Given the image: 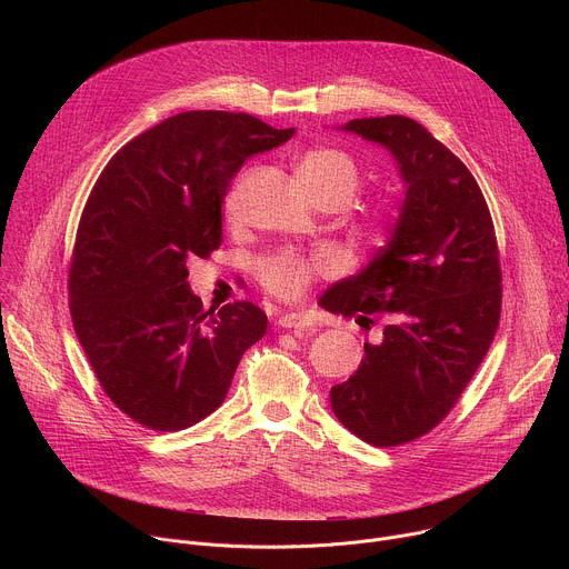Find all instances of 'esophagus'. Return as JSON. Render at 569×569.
Here are the masks:
<instances>
[{"mask_svg": "<svg viewBox=\"0 0 569 569\" xmlns=\"http://www.w3.org/2000/svg\"><path fill=\"white\" fill-rule=\"evenodd\" d=\"M279 327L288 331H310L315 327V321L303 312H286L279 317Z\"/></svg>", "mask_w": 569, "mask_h": 569, "instance_id": "34e87169", "label": "esophagus"}]
</instances>
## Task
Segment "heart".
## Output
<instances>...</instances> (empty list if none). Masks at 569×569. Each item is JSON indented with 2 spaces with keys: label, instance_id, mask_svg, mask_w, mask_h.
<instances>
[{
  "label": "heart",
  "instance_id": "b5f03b06",
  "mask_svg": "<svg viewBox=\"0 0 569 569\" xmlns=\"http://www.w3.org/2000/svg\"><path fill=\"white\" fill-rule=\"evenodd\" d=\"M297 176L312 202L338 198L349 204L362 184L356 159L338 148L308 152L301 159ZM329 266L327 259H306L295 252H279L259 261V279L268 292L281 299H295L310 286L315 274L327 272Z\"/></svg>",
  "mask_w": 569,
  "mask_h": 569
}]
</instances>
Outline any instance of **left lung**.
<instances>
[{"label":"left lung","instance_id":"1","mask_svg":"<svg viewBox=\"0 0 569 569\" xmlns=\"http://www.w3.org/2000/svg\"><path fill=\"white\" fill-rule=\"evenodd\" d=\"M342 130L385 146L405 184L387 246L319 299L360 327L382 321L358 371L331 387V408L356 437L391 448L437 428L489 353L502 308L500 252L472 173L421 123L389 114Z\"/></svg>","mask_w":569,"mask_h":569}]
</instances>
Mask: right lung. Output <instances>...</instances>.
Instances as JSON below:
<instances>
[{
	"label": "right lung",
	"mask_w": 569,
	"mask_h": 569,
	"mask_svg": "<svg viewBox=\"0 0 569 569\" xmlns=\"http://www.w3.org/2000/svg\"><path fill=\"white\" fill-rule=\"evenodd\" d=\"M292 134L246 112H182L99 176L76 231L69 310L103 391L143 428L176 432L218 410L242 353L266 336L252 301L204 312L187 263L220 248V207L246 159Z\"/></svg>",
	"instance_id": "right-lung-1"
}]
</instances>
